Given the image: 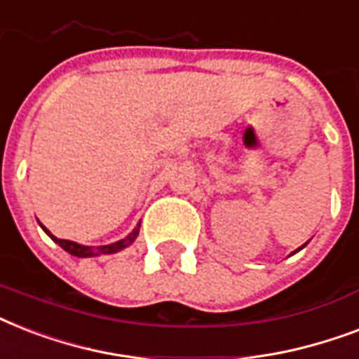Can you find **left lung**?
Here are the masks:
<instances>
[{
	"label": "left lung",
	"mask_w": 359,
	"mask_h": 359,
	"mask_svg": "<svg viewBox=\"0 0 359 359\" xmlns=\"http://www.w3.org/2000/svg\"><path fill=\"white\" fill-rule=\"evenodd\" d=\"M298 250H300V248H298Z\"/></svg>",
	"instance_id": "8db88e82"
}]
</instances>
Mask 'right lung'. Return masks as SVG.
<instances>
[{
    "label": "right lung",
    "mask_w": 359,
    "mask_h": 359,
    "mask_svg": "<svg viewBox=\"0 0 359 359\" xmlns=\"http://www.w3.org/2000/svg\"><path fill=\"white\" fill-rule=\"evenodd\" d=\"M42 229L46 231V235L63 248L65 251H69L70 255L74 257H95V255H109V253H117V251L124 250V248H128L132 242L135 240L137 233H140V225L135 227L134 233L130 236H126L124 240H119V242H115V244H109V245H98V248H87V245H81V244H76V242H70V240H63V238H57V236H53L46 227H42Z\"/></svg>",
    "instance_id": "right-lung-1"
}]
</instances>
